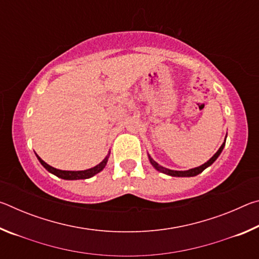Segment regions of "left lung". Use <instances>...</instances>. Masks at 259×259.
Instances as JSON below:
<instances>
[{"label":"left lung","instance_id":"1","mask_svg":"<svg viewBox=\"0 0 259 259\" xmlns=\"http://www.w3.org/2000/svg\"><path fill=\"white\" fill-rule=\"evenodd\" d=\"M225 140H226V138H225ZM224 146H225V142L222 144V146L219 147V150H218L216 153H214L211 159L205 162L204 164L200 165V166H196V168H193V169H190V170H185V171H177V170L166 169V168H164V166H162V165H160L159 163H156V162H155L154 160H153L150 155H148V159H150L152 165L154 166V168H155L156 170H159V171L163 172V174H165V175H169V176H172V177H193V176H196V175H199V174L202 172L203 170H204L205 168H208L209 165H211V164L213 163V162L217 160V157H218L219 155H221V153H222V151H223V148H224Z\"/></svg>","mask_w":259,"mask_h":259}]
</instances>
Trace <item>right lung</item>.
Listing matches in <instances>:
<instances>
[{"mask_svg": "<svg viewBox=\"0 0 259 259\" xmlns=\"http://www.w3.org/2000/svg\"><path fill=\"white\" fill-rule=\"evenodd\" d=\"M37 156L38 161H40V163L45 166V168L48 170V171L56 175L57 177L59 178H63V179H67V181H76V179H87V178H90L95 176V175H97L98 172L102 171V170L105 168V165H106L107 161H108V156L109 154L105 157V159L100 162L99 164H97L94 168L91 169H88V170H81V171H68V170H59V169H56L54 166L49 165L48 163H46L45 161H43L40 156Z\"/></svg>", "mask_w": 259, "mask_h": 259, "instance_id": "1", "label": "right lung"}]
</instances>
